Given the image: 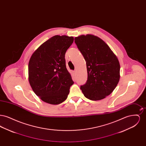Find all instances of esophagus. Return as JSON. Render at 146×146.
<instances>
[{
    "instance_id": "obj_1",
    "label": "esophagus",
    "mask_w": 146,
    "mask_h": 146,
    "mask_svg": "<svg viewBox=\"0 0 146 146\" xmlns=\"http://www.w3.org/2000/svg\"><path fill=\"white\" fill-rule=\"evenodd\" d=\"M73 72V74H74V75H76V70H74V71H73V72Z\"/></svg>"
}]
</instances>
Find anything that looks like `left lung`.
<instances>
[{
  "label": "left lung",
  "instance_id": "8db88e82",
  "mask_svg": "<svg viewBox=\"0 0 146 146\" xmlns=\"http://www.w3.org/2000/svg\"><path fill=\"white\" fill-rule=\"evenodd\" d=\"M86 63L88 80L80 86L85 97L93 101L110 95L120 79V64L109 46L94 35H81L74 38Z\"/></svg>",
  "mask_w": 146,
  "mask_h": 146
}]
</instances>
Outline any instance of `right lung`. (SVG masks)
I'll return each instance as SVG.
<instances>
[{"label": "right lung", "instance_id": "obj_1", "mask_svg": "<svg viewBox=\"0 0 146 146\" xmlns=\"http://www.w3.org/2000/svg\"><path fill=\"white\" fill-rule=\"evenodd\" d=\"M73 36L55 35L32 55L28 63V80L35 94L44 102L58 104L65 101L74 82L66 68L65 54Z\"/></svg>", "mask_w": 146, "mask_h": 146}]
</instances>
